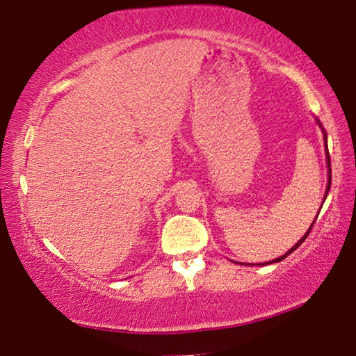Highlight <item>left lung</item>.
<instances>
[{"label": "left lung", "mask_w": 356, "mask_h": 356, "mask_svg": "<svg viewBox=\"0 0 356 356\" xmlns=\"http://www.w3.org/2000/svg\"><path fill=\"white\" fill-rule=\"evenodd\" d=\"M319 126H321V123H319ZM324 140H325V154H327V165H329V183H327V189H325V196H324V201H325V197H327V193H329V188H330V178H332V177H330V157H329V150H327V136H325V134H324ZM316 218H318V217H316ZM316 218H314V222H316ZM314 222H313V223H311L309 230L305 233V236H303V238H301V240H300L298 243H296V245H295L293 248H291V250H290V251H286L284 256L277 257V259H274V261H270V262H266V264H272V262H279V261H282V259H285V257H286V256H289V254H291V252H293V251L296 250V248H298V246L301 245V243H303V241L306 240V236H308V235H309V232H311V228H313V225H314Z\"/></svg>", "instance_id": "1"}]
</instances>
